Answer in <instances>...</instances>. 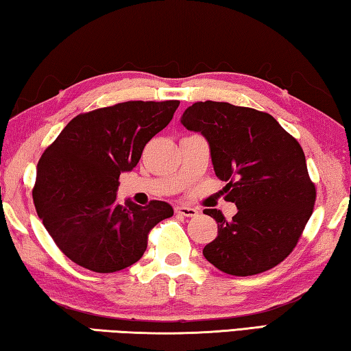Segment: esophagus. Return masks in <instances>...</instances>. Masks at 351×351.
<instances>
[{
    "mask_svg": "<svg viewBox=\"0 0 351 351\" xmlns=\"http://www.w3.org/2000/svg\"><path fill=\"white\" fill-rule=\"evenodd\" d=\"M175 213L178 216H184V217H195L198 214V209L197 208H192V206H186V205H180L175 208Z\"/></svg>",
    "mask_w": 351,
    "mask_h": 351,
    "instance_id": "obj_1",
    "label": "esophagus"
}]
</instances>
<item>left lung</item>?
<instances>
[{"mask_svg":"<svg viewBox=\"0 0 351 351\" xmlns=\"http://www.w3.org/2000/svg\"><path fill=\"white\" fill-rule=\"evenodd\" d=\"M181 124L206 138L226 200L238 208L232 221L205 209L219 230L205 258L232 276L274 268L295 249L315 205L301 145L271 114L228 102H195Z\"/></svg>","mask_w":351,"mask_h":351,"instance_id":"8db88e82","label":"left lung"}]
</instances>
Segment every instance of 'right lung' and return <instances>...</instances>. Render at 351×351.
I'll use <instances>...</instances> for the list:
<instances>
[{"mask_svg": "<svg viewBox=\"0 0 351 351\" xmlns=\"http://www.w3.org/2000/svg\"><path fill=\"white\" fill-rule=\"evenodd\" d=\"M180 101H129L78 114L44 151L33 198L61 252L94 273H114L143 257L148 233L173 216L167 202H117L118 178L171 121Z\"/></svg>", "mask_w": 351, "mask_h": 351, "instance_id": "obj_1", "label": "right lung"}]
</instances>
